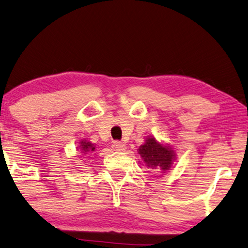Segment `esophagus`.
<instances>
[{
  "label": "esophagus",
  "instance_id": "esophagus-1",
  "mask_svg": "<svg viewBox=\"0 0 248 248\" xmlns=\"http://www.w3.org/2000/svg\"><path fill=\"white\" fill-rule=\"evenodd\" d=\"M112 148L116 151H124L125 149H127V146H125L124 143L120 142V141H114L112 143Z\"/></svg>",
  "mask_w": 248,
  "mask_h": 248
}]
</instances>
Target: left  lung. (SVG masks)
I'll return each instance as SVG.
<instances>
[{
  "mask_svg": "<svg viewBox=\"0 0 248 248\" xmlns=\"http://www.w3.org/2000/svg\"><path fill=\"white\" fill-rule=\"evenodd\" d=\"M138 154L147 168L155 169L160 173L169 172L172 169L173 162L177 159L175 148L168 143L158 141L154 136L146 137L145 143L139 147Z\"/></svg>",
  "mask_w": 248,
  "mask_h": 248,
  "instance_id": "left-lung-1",
  "label": "left lung"
}]
</instances>
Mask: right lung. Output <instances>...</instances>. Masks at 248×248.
<instances>
[{
  "label": "right lung",
  "instance_id": "obj_1",
  "mask_svg": "<svg viewBox=\"0 0 248 248\" xmlns=\"http://www.w3.org/2000/svg\"><path fill=\"white\" fill-rule=\"evenodd\" d=\"M79 153L82 155V156H90V155L95 150L97 146L91 141H88L87 139H81L79 141Z\"/></svg>",
  "mask_w": 248,
  "mask_h": 248
}]
</instances>
